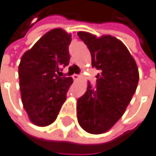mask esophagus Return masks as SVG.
Returning a JSON list of instances; mask_svg holds the SVG:
<instances>
[{
    "instance_id": "1",
    "label": "esophagus",
    "mask_w": 156,
    "mask_h": 156,
    "mask_svg": "<svg viewBox=\"0 0 156 156\" xmlns=\"http://www.w3.org/2000/svg\"><path fill=\"white\" fill-rule=\"evenodd\" d=\"M72 78H73V79H75V80H78V78H79V75H77V74H74V75L72 76Z\"/></svg>"
}]
</instances>
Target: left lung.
Masks as SVG:
<instances>
[{
  "label": "left lung",
  "mask_w": 156,
  "mask_h": 156,
  "mask_svg": "<svg viewBox=\"0 0 156 156\" xmlns=\"http://www.w3.org/2000/svg\"><path fill=\"white\" fill-rule=\"evenodd\" d=\"M78 36L91 53L92 67L100 70L96 88L88 83L86 93L78 99V124L87 133L103 134L121 118L130 103L139 81L138 68L116 38H98L86 31H78Z\"/></svg>",
  "instance_id": "obj_1"
}]
</instances>
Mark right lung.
I'll use <instances>...</instances> for the list:
<instances>
[{
  "mask_svg": "<svg viewBox=\"0 0 156 156\" xmlns=\"http://www.w3.org/2000/svg\"><path fill=\"white\" fill-rule=\"evenodd\" d=\"M71 34L60 28L44 34L20 58L19 78L21 101L30 120L38 126L52 124L66 101L72 78L61 77L69 63Z\"/></svg>",
  "mask_w": 156,
  "mask_h": 156,
  "instance_id": "obj_1",
  "label": "right lung"
}]
</instances>
